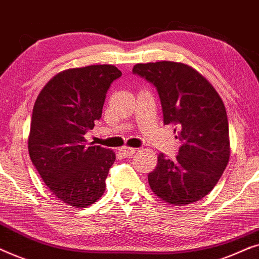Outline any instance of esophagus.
Instances as JSON below:
<instances>
[{
	"instance_id": "34e87169",
	"label": "esophagus",
	"mask_w": 259,
	"mask_h": 259,
	"mask_svg": "<svg viewBox=\"0 0 259 259\" xmlns=\"http://www.w3.org/2000/svg\"><path fill=\"white\" fill-rule=\"evenodd\" d=\"M136 148H132V147H121L120 148V152H121V154L123 157H131V155H133L136 153Z\"/></svg>"
}]
</instances>
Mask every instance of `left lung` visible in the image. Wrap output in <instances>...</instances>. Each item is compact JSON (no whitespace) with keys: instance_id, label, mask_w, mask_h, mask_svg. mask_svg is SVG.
<instances>
[{"instance_id":"left-lung-1","label":"left lung","mask_w":259,"mask_h":259,"mask_svg":"<svg viewBox=\"0 0 259 259\" xmlns=\"http://www.w3.org/2000/svg\"><path fill=\"white\" fill-rule=\"evenodd\" d=\"M133 73L157 87L164 125L182 141L176 159L160 153L148 175L154 194L171 205L200 200L221 179L230 159L229 122L222 98L204 75L186 63H137Z\"/></svg>"}]
</instances>
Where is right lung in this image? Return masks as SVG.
Listing matches in <instances>:
<instances>
[{
    "instance_id": "add662e5",
    "label": "right lung",
    "mask_w": 259,
    "mask_h": 259,
    "mask_svg": "<svg viewBox=\"0 0 259 259\" xmlns=\"http://www.w3.org/2000/svg\"><path fill=\"white\" fill-rule=\"evenodd\" d=\"M120 76L113 65L62 70L34 104L28 137L31 162L51 192L73 207L90 206L106 190L115 153L87 146L84 134L101 118L106 93Z\"/></svg>"
}]
</instances>
